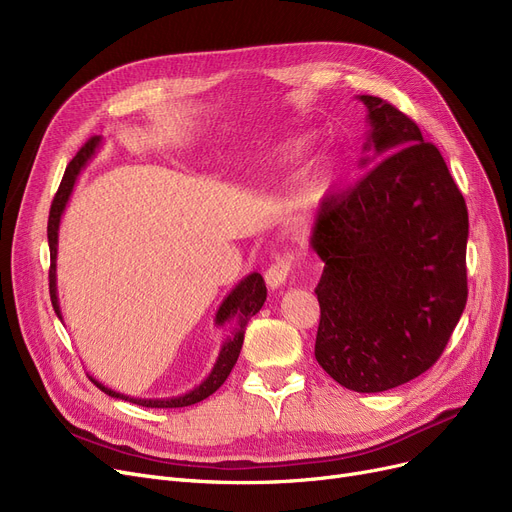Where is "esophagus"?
I'll use <instances>...</instances> for the list:
<instances>
[{"label": "esophagus", "mask_w": 512, "mask_h": 512, "mask_svg": "<svg viewBox=\"0 0 512 512\" xmlns=\"http://www.w3.org/2000/svg\"><path fill=\"white\" fill-rule=\"evenodd\" d=\"M292 263H294V257L290 253H284L282 257H278L276 263H272L265 270V284L270 286L272 290L280 288L286 282L288 274L292 272Z\"/></svg>", "instance_id": "1"}]
</instances>
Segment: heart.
I'll list each match as a JSON object with an SVG mask.
<instances>
[{
  "instance_id": "1",
  "label": "heart",
  "mask_w": 512,
  "mask_h": 512,
  "mask_svg": "<svg viewBox=\"0 0 512 512\" xmlns=\"http://www.w3.org/2000/svg\"><path fill=\"white\" fill-rule=\"evenodd\" d=\"M309 151V139L307 137H299V139H292L288 143H284L278 149V161L282 166H299L301 161L307 157ZM332 174V166L330 164H321L313 170V174L309 176V184H307V191H315L321 184H324Z\"/></svg>"
}]
</instances>
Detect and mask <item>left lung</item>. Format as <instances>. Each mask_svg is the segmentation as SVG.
Wrapping results in <instances>:
<instances>
[{"label": "left lung", "instance_id": "obj_1", "mask_svg": "<svg viewBox=\"0 0 512 512\" xmlns=\"http://www.w3.org/2000/svg\"><path fill=\"white\" fill-rule=\"evenodd\" d=\"M367 107L361 166L321 203L311 247L324 261L315 359L340 386L384 392L432 367L467 303L469 215L436 145L388 101Z\"/></svg>", "mask_w": 512, "mask_h": 512}]
</instances>
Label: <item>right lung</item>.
Segmentation results:
<instances>
[{"mask_svg": "<svg viewBox=\"0 0 512 512\" xmlns=\"http://www.w3.org/2000/svg\"><path fill=\"white\" fill-rule=\"evenodd\" d=\"M101 145V137H93L89 139L83 149H80L72 161L68 164L64 178L60 182V188L56 197H53L51 209H49V222H47V240H49V255H51V267H49V294H51V305L56 315L62 319V311H60V301H58V278H56V259H58V232H60V220L62 213L70 201V195L74 191V184L83 172V168L89 164L91 157L95 155V151ZM267 297V288L265 282L261 278V274L253 272L249 274L245 280H240L232 290L228 297L224 299V303L220 305L218 313H215V326H224L228 321H236V328L232 332V336H228L222 344V351L218 355V361H215L211 373L207 378L193 388L191 392L180 394V396H172V398H134V396H126L120 394L112 388L103 386L101 382H97L93 375H89V380L105 394H110L112 398H120V400H128L134 402L139 407H151V409H178V407H191L195 402L205 400L207 396H211L215 390H218L226 378L230 375L232 367L236 365V359L240 355L242 348V340H245V328L249 324V319L259 313V309L263 307Z\"/></svg>", "mask_w": 512, "mask_h": 512, "instance_id": "obj_1", "label": "right lung"}]
</instances>
